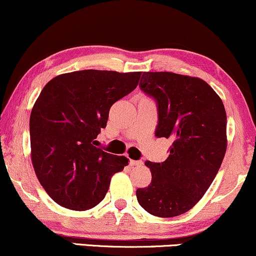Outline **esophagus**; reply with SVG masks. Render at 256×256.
<instances>
[{"mask_svg":"<svg viewBox=\"0 0 256 256\" xmlns=\"http://www.w3.org/2000/svg\"><path fill=\"white\" fill-rule=\"evenodd\" d=\"M142 164H143V162H142V160H130V166H142Z\"/></svg>","mask_w":256,"mask_h":256,"instance_id":"obj_1","label":"esophagus"}]
</instances>
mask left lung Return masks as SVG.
Instances as JSON below:
<instances>
[{"mask_svg": "<svg viewBox=\"0 0 256 256\" xmlns=\"http://www.w3.org/2000/svg\"><path fill=\"white\" fill-rule=\"evenodd\" d=\"M139 87L156 102L157 138H170L169 157L146 160L152 180L137 189L148 214L174 218L190 210L218 172L227 148V114L220 96L206 82L170 72H144Z\"/></svg>", "mask_w": 256, "mask_h": 256, "instance_id": "obj_1", "label": "left lung"}]
</instances>
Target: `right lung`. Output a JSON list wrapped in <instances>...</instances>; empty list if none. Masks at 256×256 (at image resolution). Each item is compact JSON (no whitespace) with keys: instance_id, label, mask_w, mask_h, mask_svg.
<instances>
[{"instance_id":"1","label":"right lung","mask_w":256,"mask_h":256,"mask_svg":"<svg viewBox=\"0 0 256 256\" xmlns=\"http://www.w3.org/2000/svg\"><path fill=\"white\" fill-rule=\"evenodd\" d=\"M140 72L85 70L52 79L30 113L32 162L38 180L58 204L87 210L99 204L124 156L94 146L111 106L138 85Z\"/></svg>"}]
</instances>
